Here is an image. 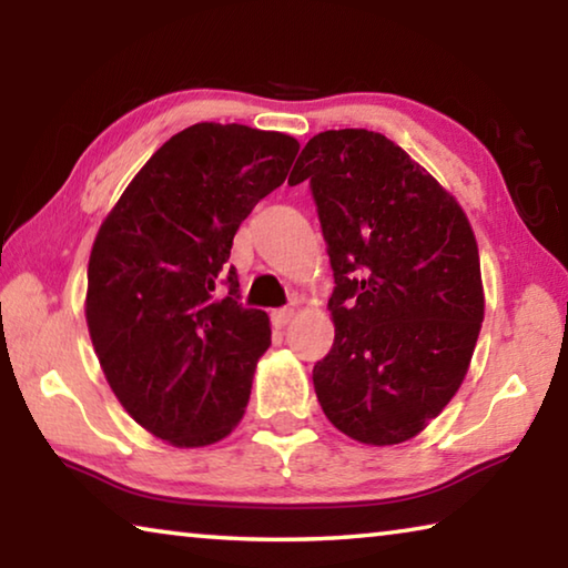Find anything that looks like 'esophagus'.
I'll return each instance as SVG.
<instances>
[{
    "mask_svg": "<svg viewBox=\"0 0 568 568\" xmlns=\"http://www.w3.org/2000/svg\"><path fill=\"white\" fill-rule=\"evenodd\" d=\"M293 315H295L293 307H283V311H275V313H273V323H275V328H285V325L293 321Z\"/></svg>",
    "mask_w": 568,
    "mask_h": 568,
    "instance_id": "1",
    "label": "esophagus"
}]
</instances>
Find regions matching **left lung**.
Wrapping results in <instances>:
<instances>
[{
  "label": "left lung",
  "instance_id": "1",
  "mask_svg": "<svg viewBox=\"0 0 568 568\" xmlns=\"http://www.w3.org/2000/svg\"><path fill=\"white\" fill-rule=\"evenodd\" d=\"M303 180L335 281V341L313 368L315 396L358 444H403L468 373L486 305L474 227L458 200L378 132L315 134L287 182Z\"/></svg>",
  "mask_w": 568,
  "mask_h": 568
}]
</instances>
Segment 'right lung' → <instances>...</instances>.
Wrapping results in <instances>:
<instances>
[{
    "instance_id": "obj_1",
    "label": "right lung",
    "mask_w": 568,
    "mask_h": 568,
    "mask_svg": "<svg viewBox=\"0 0 568 568\" xmlns=\"http://www.w3.org/2000/svg\"><path fill=\"white\" fill-rule=\"evenodd\" d=\"M297 150L283 132L197 122L142 165L98 230L84 297L92 348L122 408L170 446H213L245 416L271 318L237 303L227 257Z\"/></svg>"
}]
</instances>
